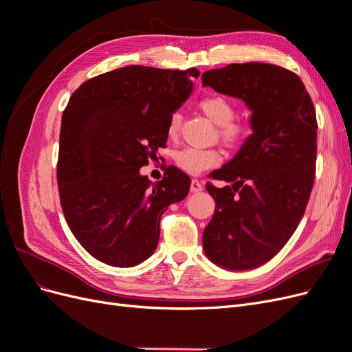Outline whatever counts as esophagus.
<instances>
[{
    "instance_id": "esophagus-1",
    "label": "esophagus",
    "mask_w": 352,
    "mask_h": 352,
    "mask_svg": "<svg viewBox=\"0 0 352 352\" xmlns=\"http://www.w3.org/2000/svg\"><path fill=\"white\" fill-rule=\"evenodd\" d=\"M202 189H204V186H202L198 179L190 180V192H201Z\"/></svg>"
}]
</instances>
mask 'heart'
<instances>
[{
  "mask_svg": "<svg viewBox=\"0 0 352 352\" xmlns=\"http://www.w3.org/2000/svg\"><path fill=\"white\" fill-rule=\"evenodd\" d=\"M199 109L204 111L208 119L219 124V135L223 142L230 146H236L245 141L248 129L247 126L235 120L236 109L229 98L223 97V95H208L199 101ZM180 122H182V117L179 113L170 116L167 123L168 138H175L177 135ZM175 162L184 172L189 175H201L206 170L220 164L221 151L217 148L186 146L175 154Z\"/></svg>",
  "mask_w": 352,
  "mask_h": 352,
  "instance_id": "b5f03b06",
  "label": "heart"
}]
</instances>
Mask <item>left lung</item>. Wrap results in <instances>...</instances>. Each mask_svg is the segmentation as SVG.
Returning <instances> with one entry per match:
<instances>
[{"instance_id":"1","label":"left lung","mask_w":352,"mask_h":352,"mask_svg":"<svg viewBox=\"0 0 352 352\" xmlns=\"http://www.w3.org/2000/svg\"><path fill=\"white\" fill-rule=\"evenodd\" d=\"M202 85L247 104L254 131L238 154L210 175L233 185H206L216 208L202 245L220 267H258L289 241L310 199L317 158L314 105L294 72L265 63L208 70Z\"/></svg>"}]
</instances>
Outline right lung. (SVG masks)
<instances>
[{"label": "right lung", "instance_id": "right-lung-1", "mask_svg": "<svg viewBox=\"0 0 352 352\" xmlns=\"http://www.w3.org/2000/svg\"><path fill=\"white\" fill-rule=\"evenodd\" d=\"M197 69L126 66L73 92L61 117L57 182L72 233L92 257L132 267L155 251L160 219L190 179L170 166L153 184L140 168L166 146L167 123L189 97Z\"/></svg>", "mask_w": 352, "mask_h": 352}]
</instances>
